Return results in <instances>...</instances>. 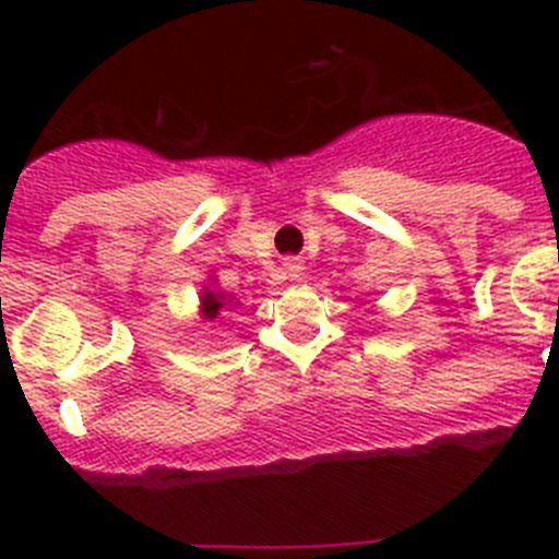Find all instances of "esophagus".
<instances>
[{
    "label": "esophagus",
    "mask_w": 559,
    "mask_h": 559,
    "mask_svg": "<svg viewBox=\"0 0 559 559\" xmlns=\"http://www.w3.org/2000/svg\"><path fill=\"white\" fill-rule=\"evenodd\" d=\"M285 271H288L290 276H299L305 271L302 260H296V257H288V260H285Z\"/></svg>",
    "instance_id": "34e87169"
}]
</instances>
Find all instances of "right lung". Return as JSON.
Returning a JSON list of instances; mask_svg holds the SVG:
<instances>
[{
  "mask_svg": "<svg viewBox=\"0 0 559 559\" xmlns=\"http://www.w3.org/2000/svg\"><path fill=\"white\" fill-rule=\"evenodd\" d=\"M229 302H231V299H229ZM229 302H226L224 294H215V290L206 288L204 294H201V316L212 322V319H215V316H218L221 310H224Z\"/></svg>",
  "mask_w": 559,
  "mask_h": 559,
  "instance_id": "obj_1",
  "label": "right lung"
}]
</instances>
